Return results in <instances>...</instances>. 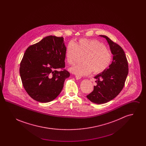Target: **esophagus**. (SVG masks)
I'll list each match as a JSON object with an SVG mask.
<instances>
[{"label": "esophagus", "mask_w": 146, "mask_h": 146, "mask_svg": "<svg viewBox=\"0 0 146 146\" xmlns=\"http://www.w3.org/2000/svg\"><path fill=\"white\" fill-rule=\"evenodd\" d=\"M76 78L77 80L78 79H80L81 78V76H76Z\"/></svg>", "instance_id": "34e87169"}]
</instances>
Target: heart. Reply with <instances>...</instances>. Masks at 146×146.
Segmentation results:
<instances>
[{"mask_svg": "<svg viewBox=\"0 0 146 146\" xmlns=\"http://www.w3.org/2000/svg\"><path fill=\"white\" fill-rule=\"evenodd\" d=\"M79 55H84L83 63L73 66L70 70L80 76H88L91 72L94 74L104 72L110 67L113 58L111 52L102 42L85 38L69 42L66 46L65 57L68 64H73Z\"/></svg>", "mask_w": 146, "mask_h": 146, "instance_id": "1", "label": "heart"}]
</instances>
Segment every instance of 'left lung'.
<instances>
[{
  "label": "left lung",
  "mask_w": 146,
  "mask_h": 146,
  "mask_svg": "<svg viewBox=\"0 0 146 146\" xmlns=\"http://www.w3.org/2000/svg\"><path fill=\"white\" fill-rule=\"evenodd\" d=\"M100 36L107 40L113 58L110 67L95 77L97 79V85L86 96L92 102L99 104L107 103L119 95L124 88L129 73L128 62L123 49L108 36Z\"/></svg>",
  "instance_id": "8db88e82"
}]
</instances>
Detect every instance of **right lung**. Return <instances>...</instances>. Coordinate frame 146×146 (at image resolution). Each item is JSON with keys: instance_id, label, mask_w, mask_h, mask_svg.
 Returning a JSON list of instances; mask_svg holds the SVG:
<instances>
[{"instance_id": "right-lung-1", "label": "right lung", "mask_w": 146, "mask_h": 146, "mask_svg": "<svg viewBox=\"0 0 146 146\" xmlns=\"http://www.w3.org/2000/svg\"><path fill=\"white\" fill-rule=\"evenodd\" d=\"M65 51L62 36L52 35L26 49L20 74L24 89L35 101L49 102L61 92L65 79L70 76L64 69Z\"/></svg>"}]
</instances>
